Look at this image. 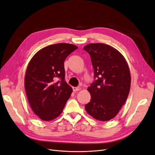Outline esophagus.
<instances>
[{
    "label": "esophagus",
    "instance_id": "obj_1",
    "mask_svg": "<svg viewBox=\"0 0 155 155\" xmlns=\"http://www.w3.org/2000/svg\"><path fill=\"white\" fill-rule=\"evenodd\" d=\"M72 89H73L74 92H77V91H79V90H81V87H73Z\"/></svg>",
    "mask_w": 155,
    "mask_h": 155
}]
</instances>
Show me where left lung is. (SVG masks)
<instances>
[{
    "label": "left lung",
    "instance_id": "left-lung-1",
    "mask_svg": "<svg viewBox=\"0 0 155 155\" xmlns=\"http://www.w3.org/2000/svg\"><path fill=\"white\" fill-rule=\"evenodd\" d=\"M83 49L91 58L95 79L88 88L91 99L85 105V110L98 120H111L119 113L129 95V67L121 53L110 45L90 44Z\"/></svg>",
    "mask_w": 155,
    "mask_h": 155
}]
</instances>
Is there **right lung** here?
Listing matches in <instances>:
<instances>
[{
    "mask_svg": "<svg viewBox=\"0 0 155 155\" xmlns=\"http://www.w3.org/2000/svg\"><path fill=\"white\" fill-rule=\"evenodd\" d=\"M78 47L69 44L47 46L29 61L24 84L29 103L39 118L49 121L59 116L72 92L65 80L64 61Z\"/></svg>",
    "mask_w": 155,
    "mask_h": 155,
    "instance_id": "obj_1",
    "label": "right lung"
}]
</instances>
